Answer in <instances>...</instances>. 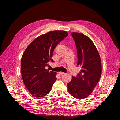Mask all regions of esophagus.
<instances>
[{
	"label": "esophagus",
	"instance_id": "esophagus-1",
	"mask_svg": "<svg viewBox=\"0 0 120 120\" xmlns=\"http://www.w3.org/2000/svg\"><path fill=\"white\" fill-rule=\"evenodd\" d=\"M59 74L60 75H62L64 74V72H63L60 71V72H59Z\"/></svg>",
	"mask_w": 120,
	"mask_h": 120
}]
</instances>
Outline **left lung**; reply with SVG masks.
<instances>
[{
  "label": "left lung",
  "instance_id": "1",
  "mask_svg": "<svg viewBox=\"0 0 120 120\" xmlns=\"http://www.w3.org/2000/svg\"><path fill=\"white\" fill-rule=\"evenodd\" d=\"M77 49L78 66L82 70L68 83L71 95L78 99L90 96L99 82L101 74V64L99 52L88 37L79 32H71Z\"/></svg>",
  "mask_w": 120,
  "mask_h": 120
}]
</instances>
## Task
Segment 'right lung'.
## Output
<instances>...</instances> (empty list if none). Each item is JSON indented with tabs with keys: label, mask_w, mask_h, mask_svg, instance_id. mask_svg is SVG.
I'll use <instances>...</instances> for the list:
<instances>
[{
	"label": "right lung",
	"mask_w": 120,
	"mask_h": 120,
	"mask_svg": "<svg viewBox=\"0 0 120 120\" xmlns=\"http://www.w3.org/2000/svg\"><path fill=\"white\" fill-rule=\"evenodd\" d=\"M68 35L66 31L48 32L36 38L21 57V72L24 84L32 96L42 97L49 94L56 79V72L46 70L57 45Z\"/></svg>",
	"instance_id": "add662e5"
}]
</instances>
